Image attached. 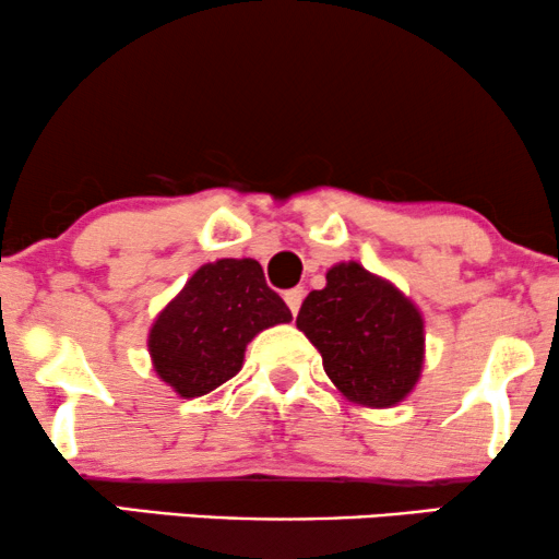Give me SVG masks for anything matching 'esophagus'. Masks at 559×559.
Segmentation results:
<instances>
[{"instance_id": "obj_1", "label": "esophagus", "mask_w": 559, "mask_h": 559, "mask_svg": "<svg viewBox=\"0 0 559 559\" xmlns=\"http://www.w3.org/2000/svg\"><path fill=\"white\" fill-rule=\"evenodd\" d=\"M284 299L288 304V309H292V314L299 312L301 301H304V288H292V292L284 294Z\"/></svg>"}]
</instances>
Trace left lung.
<instances>
[{
	"instance_id": "left-lung-1",
	"label": "left lung",
	"mask_w": 559,
	"mask_h": 559,
	"mask_svg": "<svg viewBox=\"0 0 559 559\" xmlns=\"http://www.w3.org/2000/svg\"><path fill=\"white\" fill-rule=\"evenodd\" d=\"M296 328L322 353L324 373L350 402L392 407L413 392L426 358L423 314L390 281L337 263L304 299Z\"/></svg>"
}]
</instances>
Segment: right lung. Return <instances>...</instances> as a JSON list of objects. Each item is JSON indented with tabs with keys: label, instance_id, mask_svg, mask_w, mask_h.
Masks as SVG:
<instances>
[{
	"label": "right lung",
	"instance_id": "obj_1",
	"mask_svg": "<svg viewBox=\"0 0 559 559\" xmlns=\"http://www.w3.org/2000/svg\"><path fill=\"white\" fill-rule=\"evenodd\" d=\"M288 320L286 301L267 288L258 260L206 263L152 324L154 371L180 397H201L242 369L247 343L258 332Z\"/></svg>",
	"mask_w": 559,
	"mask_h": 559
}]
</instances>
